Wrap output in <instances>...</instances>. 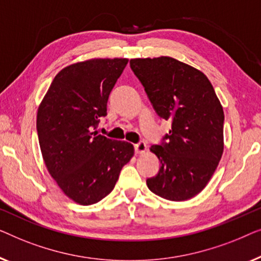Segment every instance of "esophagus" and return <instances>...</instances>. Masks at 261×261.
Listing matches in <instances>:
<instances>
[{
	"mask_svg": "<svg viewBox=\"0 0 261 261\" xmlns=\"http://www.w3.org/2000/svg\"><path fill=\"white\" fill-rule=\"evenodd\" d=\"M135 151L136 153H143L146 151V144L144 142H139L137 144H135Z\"/></svg>",
	"mask_w": 261,
	"mask_h": 261,
	"instance_id": "esophagus-1",
	"label": "esophagus"
}]
</instances>
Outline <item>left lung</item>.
I'll return each mask as SVG.
<instances>
[{
	"instance_id": "left-lung-1",
	"label": "left lung",
	"mask_w": 261,
	"mask_h": 261,
	"mask_svg": "<svg viewBox=\"0 0 261 261\" xmlns=\"http://www.w3.org/2000/svg\"><path fill=\"white\" fill-rule=\"evenodd\" d=\"M130 66L157 115L171 120L162 143L150 148L161 167L146 186L163 199H192L202 192L221 160V102L202 72L174 58L131 59Z\"/></svg>"
}]
</instances>
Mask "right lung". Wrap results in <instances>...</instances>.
I'll list each match as a JSON object with an SVG mask.
<instances>
[{"label": "right lung", "instance_id": "add662e5", "mask_svg": "<svg viewBox=\"0 0 261 261\" xmlns=\"http://www.w3.org/2000/svg\"><path fill=\"white\" fill-rule=\"evenodd\" d=\"M127 59H91L56 75L38 110L36 129L47 170L74 202L97 203L115 188L134 145L98 135L109 95Z\"/></svg>", "mask_w": 261, "mask_h": 261}]
</instances>
